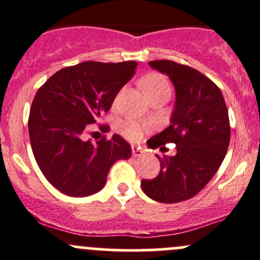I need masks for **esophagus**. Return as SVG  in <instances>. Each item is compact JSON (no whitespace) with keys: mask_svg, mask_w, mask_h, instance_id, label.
I'll list each match as a JSON object with an SVG mask.
<instances>
[{"mask_svg":"<svg viewBox=\"0 0 260 260\" xmlns=\"http://www.w3.org/2000/svg\"><path fill=\"white\" fill-rule=\"evenodd\" d=\"M132 153H133V156H135V157H142L143 153H145V151H143L142 148L140 147V146H133Z\"/></svg>","mask_w":260,"mask_h":260,"instance_id":"esophagus-1","label":"esophagus"}]
</instances>
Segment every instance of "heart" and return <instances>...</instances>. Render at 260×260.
<instances>
[{
    "mask_svg": "<svg viewBox=\"0 0 260 260\" xmlns=\"http://www.w3.org/2000/svg\"><path fill=\"white\" fill-rule=\"evenodd\" d=\"M141 85H142L143 90L147 94V96L153 94H158V92H170V84H169L168 79L165 76L160 74H150L147 76H145L141 81ZM143 131H145V127L141 125L140 123L133 122V120H129V122H125L120 125V132L128 138V140H140L143 135Z\"/></svg>",
    "mask_w": 260,
    "mask_h": 260,
    "instance_id": "obj_1",
    "label": "heart"
}]
</instances>
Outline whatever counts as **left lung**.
Returning a JSON list of instances; mask_svg holds the SVG:
<instances>
[{"mask_svg": "<svg viewBox=\"0 0 260 260\" xmlns=\"http://www.w3.org/2000/svg\"><path fill=\"white\" fill-rule=\"evenodd\" d=\"M148 66L169 76L175 103L170 125L147 145L157 148L175 143L176 153L165 156L158 175L142 180L141 186L156 202H183L207 185L225 158L230 143L228 108L220 89L197 70L168 59L151 60Z\"/></svg>", "mask_w": 260, "mask_h": 260, "instance_id": "left-lung-1", "label": "left lung"}]
</instances>
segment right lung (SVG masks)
<instances>
[{
    "label": "right lung",
    "mask_w": 260,
    "mask_h": 260,
    "mask_svg": "<svg viewBox=\"0 0 260 260\" xmlns=\"http://www.w3.org/2000/svg\"><path fill=\"white\" fill-rule=\"evenodd\" d=\"M137 66L133 60L82 62L59 70L38 90L29 115L30 143L43 175L60 193H98L110 168L132 156L131 145L119 135L96 143L84 135L110 109Z\"/></svg>",
    "instance_id": "obj_1"
}]
</instances>
